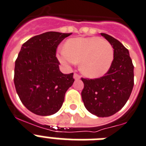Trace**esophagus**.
<instances>
[{"instance_id":"1","label":"esophagus","mask_w":146,"mask_h":146,"mask_svg":"<svg viewBox=\"0 0 146 146\" xmlns=\"http://www.w3.org/2000/svg\"><path fill=\"white\" fill-rule=\"evenodd\" d=\"M73 78H74L75 80H79V79H80L81 77H80V76L79 75H78L77 73H74V74H73Z\"/></svg>"}]
</instances>
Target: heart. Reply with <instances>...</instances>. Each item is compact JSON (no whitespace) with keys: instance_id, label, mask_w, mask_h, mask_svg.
Here are the masks:
<instances>
[{"instance_id":"obj_1","label":"heart","mask_w":146,"mask_h":146,"mask_svg":"<svg viewBox=\"0 0 146 146\" xmlns=\"http://www.w3.org/2000/svg\"><path fill=\"white\" fill-rule=\"evenodd\" d=\"M57 57L64 65L79 61V70L85 76L96 79L103 76L112 66L114 49L109 41L98 36L69 39L65 48L58 50Z\"/></svg>"}]
</instances>
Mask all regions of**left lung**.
Wrapping results in <instances>:
<instances>
[{"label":"left lung","instance_id":"8db88e82","mask_svg":"<svg viewBox=\"0 0 146 146\" xmlns=\"http://www.w3.org/2000/svg\"><path fill=\"white\" fill-rule=\"evenodd\" d=\"M113 47L114 59L107 73L99 79L82 78V99L85 108L98 117H109L125 105L133 88V65L129 51L110 35L101 33Z\"/></svg>","mask_w":146,"mask_h":146}]
</instances>
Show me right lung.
Wrapping results in <instances>:
<instances>
[{
	"instance_id": "add662e5",
	"label": "right lung",
	"mask_w": 146,
	"mask_h": 146,
	"mask_svg": "<svg viewBox=\"0 0 146 146\" xmlns=\"http://www.w3.org/2000/svg\"><path fill=\"white\" fill-rule=\"evenodd\" d=\"M72 33L48 31L22 45L15 62L14 84L23 105L29 111L47 116L62 106L65 93L72 86L73 73L64 74L56 58V48Z\"/></svg>"
}]
</instances>
